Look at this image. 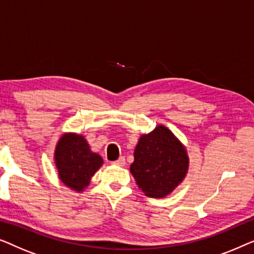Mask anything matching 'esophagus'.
I'll list each match as a JSON object with an SVG mask.
<instances>
[{
    "label": "esophagus",
    "mask_w": 254,
    "mask_h": 254,
    "mask_svg": "<svg viewBox=\"0 0 254 254\" xmlns=\"http://www.w3.org/2000/svg\"><path fill=\"white\" fill-rule=\"evenodd\" d=\"M113 164L119 165V166H124L125 164H126V159H125V157H123V156H121V157L118 158L117 161L113 162Z\"/></svg>",
    "instance_id": "34e87169"
}]
</instances>
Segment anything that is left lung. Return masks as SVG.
Masks as SVG:
<instances>
[{"instance_id":"obj_1","label":"left lung","mask_w":254,"mask_h":254,"mask_svg":"<svg viewBox=\"0 0 254 254\" xmlns=\"http://www.w3.org/2000/svg\"><path fill=\"white\" fill-rule=\"evenodd\" d=\"M186 148L168 127L158 125L138 138L130 172L145 195H169L189 171Z\"/></svg>"}]
</instances>
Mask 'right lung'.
<instances>
[{"label": "right lung", "instance_id": "obj_1", "mask_svg": "<svg viewBox=\"0 0 254 254\" xmlns=\"http://www.w3.org/2000/svg\"><path fill=\"white\" fill-rule=\"evenodd\" d=\"M59 178L69 189L81 192L103 165V158L92 152L84 136L75 133L62 135L54 152Z\"/></svg>", "mask_w": 254, "mask_h": 254}]
</instances>
